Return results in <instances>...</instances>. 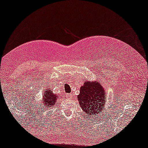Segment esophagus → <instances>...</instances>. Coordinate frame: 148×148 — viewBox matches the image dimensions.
Listing matches in <instances>:
<instances>
[{
  "instance_id": "obj_1",
  "label": "esophagus",
  "mask_w": 148,
  "mask_h": 148,
  "mask_svg": "<svg viewBox=\"0 0 148 148\" xmlns=\"http://www.w3.org/2000/svg\"><path fill=\"white\" fill-rule=\"evenodd\" d=\"M71 94H69L67 95V96H68V97H71Z\"/></svg>"
}]
</instances>
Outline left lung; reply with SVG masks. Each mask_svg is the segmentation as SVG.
<instances>
[{"instance_id": "1", "label": "left lung", "mask_w": 148, "mask_h": 148, "mask_svg": "<svg viewBox=\"0 0 148 148\" xmlns=\"http://www.w3.org/2000/svg\"><path fill=\"white\" fill-rule=\"evenodd\" d=\"M105 89L101 83L96 81H86L80 88L77 100L86 115L97 116L104 108L106 102Z\"/></svg>"}]
</instances>
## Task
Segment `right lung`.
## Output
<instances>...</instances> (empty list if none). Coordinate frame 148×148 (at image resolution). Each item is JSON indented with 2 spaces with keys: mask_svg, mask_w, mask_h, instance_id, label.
I'll return each mask as SVG.
<instances>
[{
  "mask_svg": "<svg viewBox=\"0 0 148 148\" xmlns=\"http://www.w3.org/2000/svg\"><path fill=\"white\" fill-rule=\"evenodd\" d=\"M58 97H59L58 95L53 94L51 88H48L44 90L42 98V103L45 106H44V109L45 107L46 108L54 107V105L57 101V99L59 98Z\"/></svg>",
  "mask_w": 148,
  "mask_h": 148,
  "instance_id": "1",
  "label": "right lung"
}]
</instances>
